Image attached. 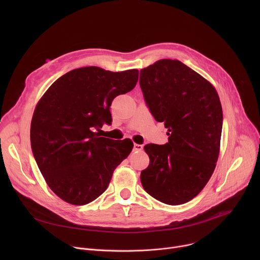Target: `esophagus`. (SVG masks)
Returning <instances> with one entry per match:
<instances>
[{
	"instance_id": "esophagus-1",
	"label": "esophagus",
	"mask_w": 260,
	"mask_h": 260,
	"mask_svg": "<svg viewBox=\"0 0 260 260\" xmlns=\"http://www.w3.org/2000/svg\"><path fill=\"white\" fill-rule=\"evenodd\" d=\"M134 150L135 151H142L143 150V145L140 144H134Z\"/></svg>"
}]
</instances>
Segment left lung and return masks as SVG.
<instances>
[{
    "label": "left lung",
    "instance_id": "1",
    "mask_svg": "<svg viewBox=\"0 0 260 260\" xmlns=\"http://www.w3.org/2000/svg\"><path fill=\"white\" fill-rule=\"evenodd\" d=\"M145 102L165 122L169 142L144 147L150 162L144 189L168 205L191 201L206 186L219 156L222 107L215 87L177 59H159L140 72Z\"/></svg>",
    "mask_w": 260,
    "mask_h": 260
}]
</instances>
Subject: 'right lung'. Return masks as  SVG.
<instances>
[{
  "label": "right lung",
  "instance_id": "1",
  "mask_svg": "<svg viewBox=\"0 0 260 260\" xmlns=\"http://www.w3.org/2000/svg\"><path fill=\"white\" fill-rule=\"evenodd\" d=\"M139 71L72 70L46 90L30 123L32 154L50 189L62 201L86 205L108 187L114 170L132 152L129 139L101 137L112 121L110 106L137 84Z\"/></svg>",
  "mask_w": 260,
  "mask_h": 260
}]
</instances>
